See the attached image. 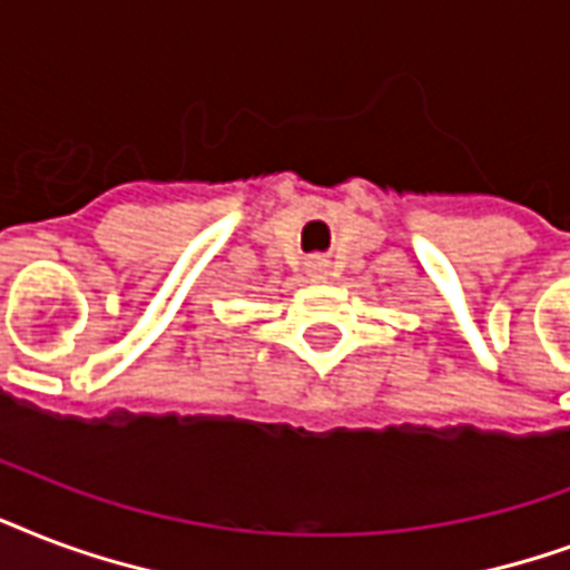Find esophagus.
Returning <instances> with one entry per match:
<instances>
[{
	"instance_id": "1",
	"label": "esophagus",
	"mask_w": 570,
	"mask_h": 570,
	"mask_svg": "<svg viewBox=\"0 0 570 570\" xmlns=\"http://www.w3.org/2000/svg\"><path fill=\"white\" fill-rule=\"evenodd\" d=\"M306 273L312 276V279H326V273H330V262H326L324 255H315V258L306 264Z\"/></svg>"
}]
</instances>
